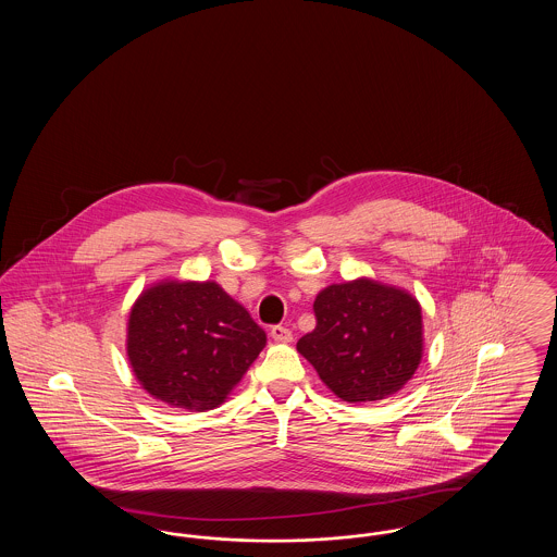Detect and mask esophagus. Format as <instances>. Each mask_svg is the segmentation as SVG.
Here are the masks:
<instances>
[{
  "label": "esophagus",
  "mask_w": 557,
  "mask_h": 557,
  "mask_svg": "<svg viewBox=\"0 0 557 557\" xmlns=\"http://www.w3.org/2000/svg\"><path fill=\"white\" fill-rule=\"evenodd\" d=\"M271 338L275 343H292V332L288 327H284V325H273L271 327Z\"/></svg>",
  "instance_id": "esophagus-1"
}]
</instances>
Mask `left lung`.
I'll list each match as a JSON object with an SVG mask.
<instances>
[{
	"label": "left lung",
	"mask_w": 557,
	"mask_h": 557,
	"mask_svg": "<svg viewBox=\"0 0 557 557\" xmlns=\"http://www.w3.org/2000/svg\"><path fill=\"white\" fill-rule=\"evenodd\" d=\"M313 311L318 325L296 348L336 397L382 400L413 377L424 352V323L409 292L359 277L323 288Z\"/></svg>",
	"instance_id": "8db88e82"
}]
</instances>
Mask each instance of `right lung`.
I'll return each mask as SVG.
<instances>
[{"instance_id": "1", "label": "right lung", "mask_w": 557, "mask_h": 557, "mask_svg": "<svg viewBox=\"0 0 557 557\" xmlns=\"http://www.w3.org/2000/svg\"><path fill=\"white\" fill-rule=\"evenodd\" d=\"M265 345L263 327L216 282H159L139 294L127 323L141 388L187 411L219 407Z\"/></svg>"}]
</instances>
